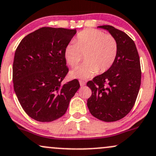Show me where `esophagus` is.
I'll list each match as a JSON object with an SVG mask.
<instances>
[{
	"instance_id": "obj_1",
	"label": "esophagus",
	"mask_w": 156,
	"mask_h": 156,
	"mask_svg": "<svg viewBox=\"0 0 156 156\" xmlns=\"http://www.w3.org/2000/svg\"><path fill=\"white\" fill-rule=\"evenodd\" d=\"M80 84L81 87H83V86H85L86 85V82L85 81H82V80H80Z\"/></svg>"
}]
</instances>
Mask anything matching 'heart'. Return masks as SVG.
I'll return each mask as SVG.
<instances>
[{"mask_svg": "<svg viewBox=\"0 0 156 156\" xmlns=\"http://www.w3.org/2000/svg\"><path fill=\"white\" fill-rule=\"evenodd\" d=\"M118 52L116 40L109 34L96 29H86L76 36L74 41L68 44L64 49V58L71 66L80 63L84 55V63L69 72L74 79H87L96 72H104L114 63Z\"/></svg>", "mask_w": 156, "mask_h": 156, "instance_id": "heart-1", "label": "heart"}]
</instances>
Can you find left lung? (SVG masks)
I'll return each mask as SVG.
<instances>
[{"label":"left lung","instance_id":"1","mask_svg":"<svg viewBox=\"0 0 156 156\" xmlns=\"http://www.w3.org/2000/svg\"><path fill=\"white\" fill-rule=\"evenodd\" d=\"M97 27L115 38L118 52L111 67L87 83L92 90L87 105L95 118L114 122L129 114L136 100L142 76L140 57L134 41L126 33L111 25Z\"/></svg>","mask_w":156,"mask_h":156}]
</instances>
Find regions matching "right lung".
<instances>
[{"label": "right lung", "mask_w": 156, "mask_h": 156, "mask_svg": "<svg viewBox=\"0 0 156 156\" xmlns=\"http://www.w3.org/2000/svg\"><path fill=\"white\" fill-rule=\"evenodd\" d=\"M76 29L41 27L25 36L13 63L14 92L24 111L39 122L65 114L80 85L77 80L61 85L69 69L64 49Z\"/></svg>", "instance_id": "1"}]
</instances>
